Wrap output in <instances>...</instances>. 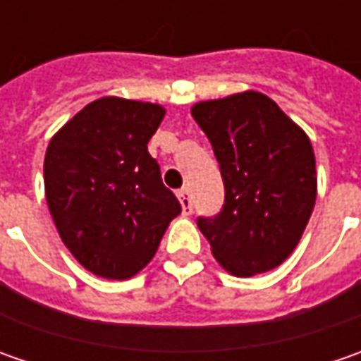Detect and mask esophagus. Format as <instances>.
<instances>
[{"label": "esophagus", "mask_w": 361, "mask_h": 361, "mask_svg": "<svg viewBox=\"0 0 361 361\" xmlns=\"http://www.w3.org/2000/svg\"><path fill=\"white\" fill-rule=\"evenodd\" d=\"M178 202L183 207V215H190L192 213V201H190V190L188 188H180L178 190Z\"/></svg>", "instance_id": "obj_1"}]
</instances>
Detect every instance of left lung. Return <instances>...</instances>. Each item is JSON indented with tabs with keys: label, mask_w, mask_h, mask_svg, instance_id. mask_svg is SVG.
Here are the masks:
<instances>
[{
	"label": "left lung",
	"mask_w": 361,
	"mask_h": 361,
	"mask_svg": "<svg viewBox=\"0 0 361 361\" xmlns=\"http://www.w3.org/2000/svg\"><path fill=\"white\" fill-rule=\"evenodd\" d=\"M190 114L213 145L225 185L223 211L197 221L216 263L237 277L279 267L317 197L310 136L255 90L197 102Z\"/></svg>",
	"instance_id": "left-lung-1"
}]
</instances>
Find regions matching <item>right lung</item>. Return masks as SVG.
I'll return each mask as SVG.
<instances>
[{
	"instance_id": "add662e5",
	"label": "right lung",
	"mask_w": 361,
	"mask_h": 361,
	"mask_svg": "<svg viewBox=\"0 0 361 361\" xmlns=\"http://www.w3.org/2000/svg\"><path fill=\"white\" fill-rule=\"evenodd\" d=\"M164 114L160 104L104 96L49 140V215L68 251L98 277L122 281L145 269L180 213L146 146Z\"/></svg>"
}]
</instances>
